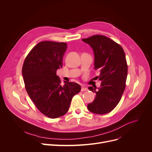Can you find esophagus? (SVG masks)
<instances>
[{
    "instance_id": "obj_1",
    "label": "esophagus",
    "mask_w": 152,
    "mask_h": 152,
    "mask_svg": "<svg viewBox=\"0 0 152 152\" xmlns=\"http://www.w3.org/2000/svg\"><path fill=\"white\" fill-rule=\"evenodd\" d=\"M87 90H88V89H87V87H81V91L83 92V91H87Z\"/></svg>"
}]
</instances>
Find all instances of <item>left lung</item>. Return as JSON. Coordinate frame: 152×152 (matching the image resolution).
Listing matches in <instances>:
<instances>
[{
    "instance_id": "left-lung-1",
    "label": "left lung",
    "mask_w": 152,
    "mask_h": 152,
    "mask_svg": "<svg viewBox=\"0 0 152 152\" xmlns=\"http://www.w3.org/2000/svg\"><path fill=\"white\" fill-rule=\"evenodd\" d=\"M82 41L89 44L94 54V69H99L100 87H89L95 92L94 100L87 105L92 113L104 115L118 104L126 87L127 65L123 48L110 38L94 35Z\"/></svg>"
}]
</instances>
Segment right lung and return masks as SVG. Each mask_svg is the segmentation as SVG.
<instances>
[{"mask_svg": "<svg viewBox=\"0 0 152 152\" xmlns=\"http://www.w3.org/2000/svg\"><path fill=\"white\" fill-rule=\"evenodd\" d=\"M67 44L42 41L27 55L22 68L26 90L37 109L50 118L67 113L75 95L80 92L79 84L65 82L61 86L57 70L62 67Z\"/></svg>", "mask_w": 152, "mask_h": 152, "instance_id": "1", "label": "right lung"}]
</instances>
